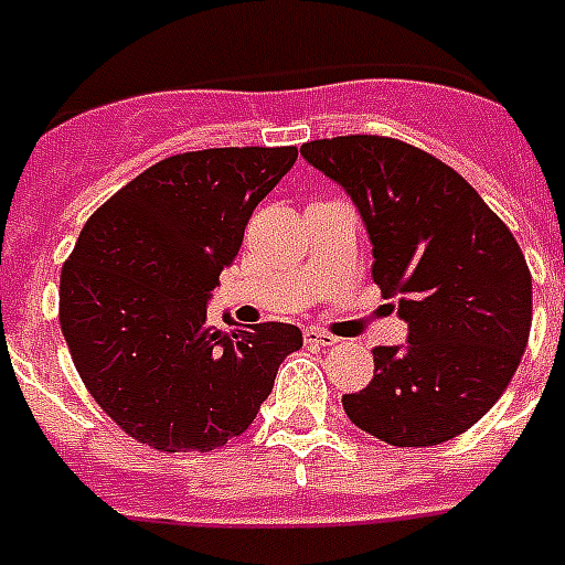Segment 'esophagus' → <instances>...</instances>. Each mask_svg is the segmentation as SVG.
<instances>
[{
	"instance_id": "1",
	"label": "esophagus",
	"mask_w": 565,
	"mask_h": 565,
	"mask_svg": "<svg viewBox=\"0 0 565 565\" xmlns=\"http://www.w3.org/2000/svg\"><path fill=\"white\" fill-rule=\"evenodd\" d=\"M305 342L307 345H322V348H330V345H337L339 339L333 337V333H324V330H305Z\"/></svg>"
}]
</instances>
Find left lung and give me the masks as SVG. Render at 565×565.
I'll use <instances>...</instances> for the list:
<instances>
[{
	"mask_svg": "<svg viewBox=\"0 0 565 565\" xmlns=\"http://www.w3.org/2000/svg\"><path fill=\"white\" fill-rule=\"evenodd\" d=\"M307 162L348 191L374 246L371 275L409 324L374 348V380L345 415L394 447L467 433L529 345L531 273L511 228L441 159L386 136L307 141Z\"/></svg>",
	"mask_w": 565,
	"mask_h": 565,
	"instance_id": "obj_1",
	"label": "left lung"
}]
</instances>
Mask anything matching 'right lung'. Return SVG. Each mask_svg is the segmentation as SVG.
Here are the masks:
<instances>
[{"label": "right lung", "mask_w": 565, "mask_h": 565, "mask_svg": "<svg viewBox=\"0 0 565 565\" xmlns=\"http://www.w3.org/2000/svg\"><path fill=\"white\" fill-rule=\"evenodd\" d=\"M296 159V148L168 156L86 220L60 273V328L95 403L139 444L223 447L249 429L284 356L301 348L296 324L205 322L252 211Z\"/></svg>", "instance_id": "add662e5"}]
</instances>
